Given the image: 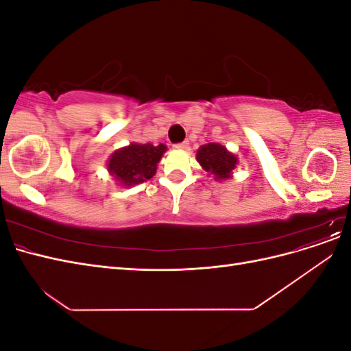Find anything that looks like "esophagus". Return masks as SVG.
Segmentation results:
<instances>
[{"label": "esophagus", "mask_w": 351, "mask_h": 351, "mask_svg": "<svg viewBox=\"0 0 351 351\" xmlns=\"http://www.w3.org/2000/svg\"><path fill=\"white\" fill-rule=\"evenodd\" d=\"M187 146H189V142H187V141H186V142H182V143H176V145H174L176 149H186Z\"/></svg>", "instance_id": "obj_1"}]
</instances>
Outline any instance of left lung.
I'll list each match as a JSON object with an SVG mask.
<instances>
[{"instance_id":"8db88e82","label":"left lung","mask_w":351,"mask_h":351,"mask_svg":"<svg viewBox=\"0 0 351 351\" xmlns=\"http://www.w3.org/2000/svg\"><path fill=\"white\" fill-rule=\"evenodd\" d=\"M196 159L204 167L205 171L214 176L217 180L230 178L231 171L236 168L237 164V158L218 143H208L200 146Z\"/></svg>"}]
</instances>
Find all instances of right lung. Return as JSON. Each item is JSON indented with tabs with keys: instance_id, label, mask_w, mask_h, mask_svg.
<instances>
[{
	"instance_id": "1",
	"label": "right lung",
	"mask_w": 351,
	"mask_h": 351,
	"mask_svg": "<svg viewBox=\"0 0 351 351\" xmlns=\"http://www.w3.org/2000/svg\"><path fill=\"white\" fill-rule=\"evenodd\" d=\"M165 151V145L132 143L112 154L108 169L123 186L139 184L155 176L156 164Z\"/></svg>"
}]
</instances>
